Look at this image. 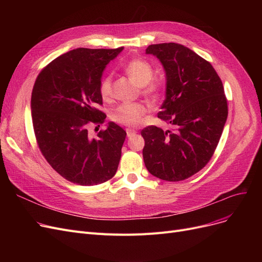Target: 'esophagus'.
<instances>
[{
  "mask_svg": "<svg viewBox=\"0 0 262 262\" xmlns=\"http://www.w3.org/2000/svg\"><path fill=\"white\" fill-rule=\"evenodd\" d=\"M135 133H136V130H135V129H132V128H126V134H127V137H130V136H133Z\"/></svg>",
  "mask_w": 262,
  "mask_h": 262,
  "instance_id": "34e87169",
  "label": "esophagus"
}]
</instances>
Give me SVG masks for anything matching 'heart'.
Wrapping results in <instances>:
<instances>
[{
    "instance_id": "1",
    "label": "heart",
    "mask_w": 262,
    "mask_h": 262,
    "mask_svg": "<svg viewBox=\"0 0 262 262\" xmlns=\"http://www.w3.org/2000/svg\"><path fill=\"white\" fill-rule=\"evenodd\" d=\"M129 78L142 87V92L148 96H156L159 85L153 81V69L142 59H133L124 68ZM100 93L103 100H109L112 95V77L105 76L100 84ZM147 112V106L142 102L125 103L116 107L112 112V119L124 126H137L141 123Z\"/></svg>"
}]
</instances>
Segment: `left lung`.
<instances>
[{"label":"left lung","instance_id":"left-lung-1","mask_svg":"<svg viewBox=\"0 0 262 262\" xmlns=\"http://www.w3.org/2000/svg\"><path fill=\"white\" fill-rule=\"evenodd\" d=\"M166 72V100L158 118L172 125L142 129V154L147 171L168 182L194 175L212 157L228 115L221 78L210 62L185 46L150 45Z\"/></svg>","mask_w":262,"mask_h":262}]
</instances>
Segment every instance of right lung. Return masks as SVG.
Instances as JSON below:
<instances>
[{"instance_id": "right-lung-1", "label": "right lung", "mask_w": 262, "mask_h": 262, "mask_svg": "<svg viewBox=\"0 0 262 262\" xmlns=\"http://www.w3.org/2000/svg\"><path fill=\"white\" fill-rule=\"evenodd\" d=\"M122 50L78 48L51 61L36 78L31 109L38 146L50 166L73 184L100 185L118 170L126 132L109 122L91 138L88 128L105 122L96 108L103 104L101 78Z\"/></svg>"}]
</instances>
